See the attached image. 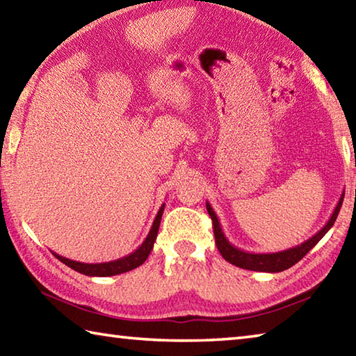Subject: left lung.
<instances>
[{
  "mask_svg": "<svg viewBox=\"0 0 356 356\" xmlns=\"http://www.w3.org/2000/svg\"><path fill=\"white\" fill-rule=\"evenodd\" d=\"M342 201H344V195H341L339 202H337V206L333 210V213H331L330 220L327 221V225H325L321 231L316 234V236H312L311 238H308L303 243L293 246V248L278 251V252H248V251L237 248V246H234L226 238L225 232H222L220 221H218V216H216L212 206H210L209 202H206V207H207L210 218H212L216 248H218L221 256L225 257L229 264L236 265V267H240V268H245V270H252V272L278 273V272H282V270L291 268L292 265H295L300 261V259H303L318 243V240H321L325 234H327L330 229L333 227L334 221L337 218V213H339V210H341Z\"/></svg>",
  "mask_w": 356,
  "mask_h": 356,
  "instance_id": "left-lung-1",
  "label": "left lung"
}]
</instances>
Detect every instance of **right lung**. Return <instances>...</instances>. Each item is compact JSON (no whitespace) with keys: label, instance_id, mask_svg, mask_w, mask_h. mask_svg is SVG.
<instances>
[{"label":"right lung","instance_id":"obj_1","mask_svg":"<svg viewBox=\"0 0 356 356\" xmlns=\"http://www.w3.org/2000/svg\"><path fill=\"white\" fill-rule=\"evenodd\" d=\"M163 210H165V204L160 207L159 213H156L155 220L152 222V227H150L146 240H144V242L138 246L134 252H130L129 256H124V257L116 259V261H111V262L84 264V262L72 261V259H67V257H63V256L56 254V252H53V254H55V257H58L59 261L67 265V267H70L72 270H75V272L83 273L86 276H114V275L130 272V270L140 267L141 264L146 262L147 256L150 254V251H152L156 234H159V227H160V221H161V215H163Z\"/></svg>","mask_w":356,"mask_h":356}]
</instances>
